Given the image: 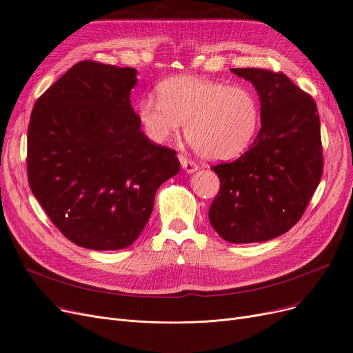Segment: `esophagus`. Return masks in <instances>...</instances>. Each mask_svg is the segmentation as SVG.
I'll return each instance as SVG.
<instances>
[{
  "mask_svg": "<svg viewBox=\"0 0 353 353\" xmlns=\"http://www.w3.org/2000/svg\"><path fill=\"white\" fill-rule=\"evenodd\" d=\"M179 162L182 165V170L185 171V172H188V174H192V172H195L198 170V165L195 162L190 161L187 157L179 155Z\"/></svg>",
  "mask_w": 353,
  "mask_h": 353,
  "instance_id": "34e87169",
  "label": "esophagus"
}]
</instances>
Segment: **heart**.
Returning a JSON list of instances; mask_svg holds the SVG:
<instances>
[{
	"mask_svg": "<svg viewBox=\"0 0 353 353\" xmlns=\"http://www.w3.org/2000/svg\"><path fill=\"white\" fill-rule=\"evenodd\" d=\"M158 100L146 97L138 105L145 135L163 143L185 135L195 152L207 161L234 159L253 142L260 126L256 94L244 86L199 76H175L161 81Z\"/></svg>",
	"mask_w": 353,
	"mask_h": 353,
	"instance_id": "b5f03b06",
	"label": "heart"
}]
</instances>
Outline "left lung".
<instances>
[{"instance_id":"left-lung-1","label":"left lung","mask_w":353,"mask_h":353,"mask_svg":"<svg viewBox=\"0 0 353 353\" xmlns=\"http://www.w3.org/2000/svg\"><path fill=\"white\" fill-rule=\"evenodd\" d=\"M231 72L257 90L261 129L239 159L211 168L221 185L208 218L228 243H260L288 232L321 182V121L314 100L286 74L264 69Z\"/></svg>"}]
</instances>
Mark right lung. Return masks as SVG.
Returning <instances> with one entry per match:
<instances>
[{"label": "right lung", "mask_w": 353, "mask_h": 353, "mask_svg": "<svg viewBox=\"0 0 353 353\" xmlns=\"http://www.w3.org/2000/svg\"><path fill=\"white\" fill-rule=\"evenodd\" d=\"M137 69L74 64L32 108L30 188L65 239L89 250L129 247L157 190L179 172L176 152L150 142L130 105Z\"/></svg>", "instance_id": "add662e5"}]
</instances>
